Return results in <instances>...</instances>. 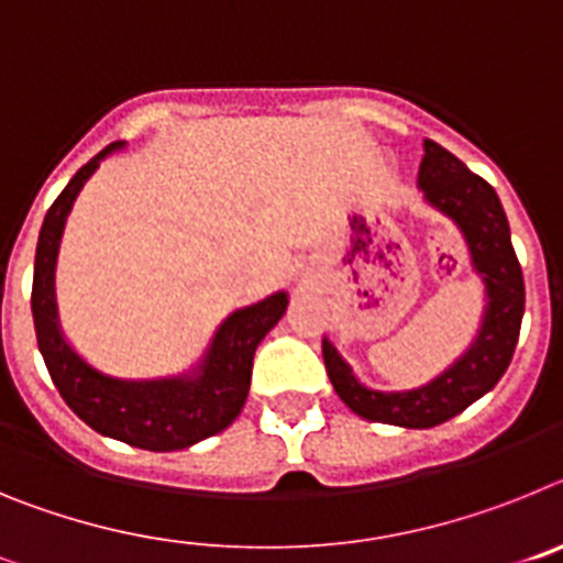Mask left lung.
<instances>
[{"label":"left lung","mask_w":563,"mask_h":563,"mask_svg":"<svg viewBox=\"0 0 563 563\" xmlns=\"http://www.w3.org/2000/svg\"><path fill=\"white\" fill-rule=\"evenodd\" d=\"M422 148L426 154L417 174L422 200L454 222L465 239L471 267L485 287V307L474 341L434 380L402 391L363 386L330 338H324L321 346L338 397L363 420L389 422L400 429L440 426L494 389L510 366L525 316V278L496 191L440 143L422 141Z\"/></svg>","instance_id":"8db88e82"}]
</instances>
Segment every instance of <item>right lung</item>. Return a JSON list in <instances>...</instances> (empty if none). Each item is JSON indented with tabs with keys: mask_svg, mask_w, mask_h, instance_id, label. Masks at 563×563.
<instances>
[{
	"mask_svg": "<svg viewBox=\"0 0 563 563\" xmlns=\"http://www.w3.org/2000/svg\"><path fill=\"white\" fill-rule=\"evenodd\" d=\"M123 141L109 143L87 166L76 172L58 200L44 217L33 267V324L38 352L56 383L58 395L89 429L121 440L134 449L180 451L194 442L220 434L239 417L251 389L253 355L262 338L282 321L287 310V292L278 290L251 307H239L217 327L206 355L183 375L114 377L84 361L67 341L58 321L56 262L62 233L73 202L84 183L96 174L103 157L121 152Z\"/></svg>",
	"mask_w": 563,
	"mask_h": 563,
	"instance_id": "add662e5",
	"label": "right lung"
}]
</instances>
